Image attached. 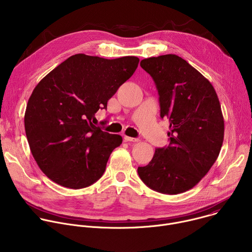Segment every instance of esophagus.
I'll return each instance as SVG.
<instances>
[{
    "label": "esophagus",
    "instance_id": "34e87169",
    "mask_svg": "<svg viewBox=\"0 0 252 252\" xmlns=\"http://www.w3.org/2000/svg\"><path fill=\"white\" fill-rule=\"evenodd\" d=\"M124 138H125L126 141H131V142H137V141H139L138 138H134V137H130V136H126V135H125Z\"/></svg>",
    "mask_w": 252,
    "mask_h": 252
}]
</instances>
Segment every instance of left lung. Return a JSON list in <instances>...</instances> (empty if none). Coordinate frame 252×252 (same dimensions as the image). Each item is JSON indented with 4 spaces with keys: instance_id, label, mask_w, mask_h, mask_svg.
<instances>
[{
    "instance_id": "obj_1",
    "label": "left lung",
    "mask_w": 252,
    "mask_h": 252,
    "mask_svg": "<svg viewBox=\"0 0 252 252\" xmlns=\"http://www.w3.org/2000/svg\"><path fill=\"white\" fill-rule=\"evenodd\" d=\"M140 66L154 79L160 118L169 122V145L157 149L137 173L152 189L178 194L195 187L218 159L224 121L217 92L197 69L176 55L145 59Z\"/></svg>"
}]
</instances>
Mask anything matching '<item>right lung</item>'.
I'll list each match as a JSON object with an SVG mask.
<instances>
[{"label":"right lung","mask_w":252,"mask_h":252,"mask_svg":"<svg viewBox=\"0 0 252 252\" xmlns=\"http://www.w3.org/2000/svg\"><path fill=\"white\" fill-rule=\"evenodd\" d=\"M138 62L130 56L107 60L77 54L35 86L27 104L25 129L35 162L51 181L79 189L101 177L123 137L95 126L94 114L106 109Z\"/></svg>","instance_id":"obj_1"}]
</instances>
